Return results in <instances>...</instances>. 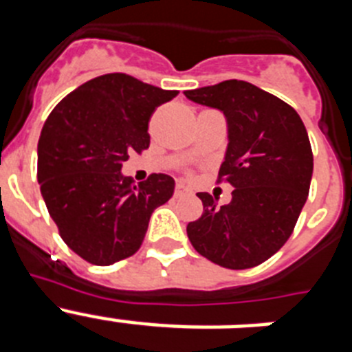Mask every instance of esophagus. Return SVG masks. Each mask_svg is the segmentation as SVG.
Masks as SVG:
<instances>
[{"instance_id": "1", "label": "esophagus", "mask_w": 352, "mask_h": 352, "mask_svg": "<svg viewBox=\"0 0 352 352\" xmlns=\"http://www.w3.org/2000/svg\"><path fill=\"white\" fill-rule=\"evenodd\" d=\"M183 194H190V188H188L185 183L178 182L176 183V195H183Z\"/></svg>"}]
</instances>
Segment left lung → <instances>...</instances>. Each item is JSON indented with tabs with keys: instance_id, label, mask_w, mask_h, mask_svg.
Instances as JSON below:
<instances>
[{
	"instance_id": "8db88e82",
	"label": "left lung",
	"mask_w": 352,
	"mask_h": 352,
	"mask_svg": "<svg viewBox=\"0 0 352 352\" xmlns=\"http://www.w3.org/2000/svg\"><path fill=\"white\" fill-rule=\"evenodd\" d=\"M185 96L226 116L219 176L234 188L223 206L199 192L204 211L186 234L211 263L254 268L280 250L307 203L314 170L309 133L291 105L245 80L188 89Z\"/></svg>"
}]
</instances>
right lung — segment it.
Here are the masks:
<instances>
[{
    "instance_id": "right-lung-1",
    "label": "right lung",
    "mask_w": 352,
    "mask_h": 352,
    "mask_svg": "<svg viewBox=\"0 0 352 352\" xmlns=\"http://www.w3.org/2000/svg\"><path fill=\"white\" fill-rule=\"evenodd\" d=\"M176 95L126 74H105L49 114L38 141L40 192L63 241L84 261L109 266L133 256L155 208L173 197L167 174L135 185L121 167L148 148L149 116Z\"/></svg>"
}]
</instances>
